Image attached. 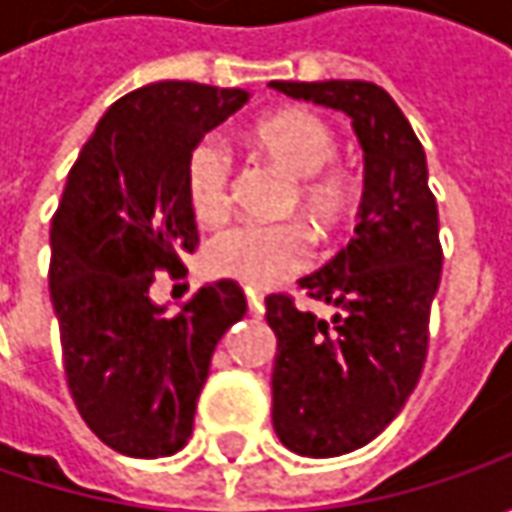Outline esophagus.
<instances>
[{
  "label": "esophagus",
  "mask_w": 512,
  "mask_h": 512,
  "mask_svg": "<svg viewBox=\"0 0 512 512\" xmlns=\"http://www.w3.org/2000/svg\"><path fill=\"white\" fill-rule=\"evenodd\" d=\"M245 296L247 305H250V313H262V310H265V296H262L259 290H250V287H247Z\"/></svg>",
  "instance_id": "obj_1"
}]
</instances>
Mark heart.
I'll list each match as a JSON object with an SVG mask.
<instances>
[{
    "instance_id": "heart-1",
    "label": "heart",
    "mask_w": 512,
    "mask_h": 512,
    "mask_svg": "<svg viewBox=\"0 0 512 512\" xmlns=\"http://www.w3.org/2000/svg\"><path fill=\"white\" fill-rule=\"evenodd\" d=\"M250 145L293 179L287 199L319 233H333L353 210L356 190L344 170L327 168L336 159V133L322 116L287 108L256 122ZM187 202L202 225H219L230 210V156L216 139H202L187 156ZM310 262V236L299 222L236 225L207 245V267L216 276L250 287L285 282Z\"/></svg>"
}]
</instances>
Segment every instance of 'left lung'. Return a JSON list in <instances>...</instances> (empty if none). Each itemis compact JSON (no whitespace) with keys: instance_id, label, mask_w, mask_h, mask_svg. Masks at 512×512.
I'll use <instances>...</instances> for the list:
<instances>
[{"instance_id":"8db88e82","label":"left lung","mask_w":512,"mask_h":512,"mask_svg":"<svg viewBox=\"0 0 512 512\" xmlns=\"http://www.w3.org/2000/svg\"><path fill=\"white\" fill-rule=\"evenodd\" d=\"M350 116L364 150L356 239L299 285L336 307L325 322L267 296L276 333L273 430L287 450L330 459L373 442L419 382L430 305L442 282L439 210L427 156L390 93L373 82H270Z\"/></svg>"}]
</instances>
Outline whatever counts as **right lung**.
I'll return each mask as SVG.
<instances>
[{
	"instance_id": "right-lung-1",
	"label": "right lung",
	"mask_w": 512,
	"mask_h": 512,
	"mask_svg": "<svg viewBox=\"0 0 512 512\" xmlns=\"http://www.w3.org/2000/svg\"><path fill=\"white\" fill-rule=\"evenodd\" d=\"M247 99L170 79L122 96L70 168L50 222V302L70 396L90 430L133 459L185 447L210 356L247 310L230 279L202 285L176 313L150 296L156 273L179 276L199 245L187 156Z\"/></svg>"
}]
</instances>
